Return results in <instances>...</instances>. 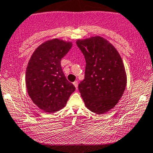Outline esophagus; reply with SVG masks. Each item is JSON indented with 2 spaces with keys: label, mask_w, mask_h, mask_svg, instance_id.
I'll use <instances>...</instances> for the list:
<instances>
[{
  "label": "esophagus",
  "mask_w": 153,
  "mask_h": 153,
  "mask_svg": "<svg viewBox=\"0 0 153 153\" xmlns=\"http://www.w3.org/2000/svg\"><path fill=\"white\" fill-rule=\"evenodd\" d=\"M73 84H74V86H75V88H76V90L78 89V82L75 81L74 82Z\"/></svg>",
  "instance_id": "obj_1"
}]
</instances>
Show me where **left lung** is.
<instances>
[{"instance_id": "1", "label": "left lung", "mask_w": 153, "mask_h": 153, "mask_svg": "<svg viewBox=\"0 0 153 153\" xmlns=\"http://www.w3.org/2000/svg\"><path fill=\"white\" fill-rule=\"evenodd\" d=\"M86 61L85 79L79 90L85 106L101 114L114 107L126 89V74L122 58L108 41L95 36L76 41Z\"/></svg>"}]
</instances>
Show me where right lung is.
<instances>
[{
	"mask_svg": "<svg viewBox=\"0 0 153 153\" xmlns=\"http://www.w3.org/2000/svg\"><path fill=\"white\" fill-rule=\"evenodd\" d=\"M72 44L52 39L35 50L27 66L25 82L33 102L45 112L59 111L76 88L67 80L60 60L71 48Z\"/></svg>",
	"mask_w": 153,
	"mask_h": 153,
	"instance_id": "1",
	"label": "right lung"
}]
</instances>
